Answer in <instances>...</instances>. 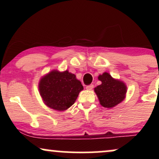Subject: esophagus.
<instances>
[{"mask_svg":"<svg viewBox=\"0 0 159 159\" xmlns=\"http://www.w3.org/2000/svg\"><path fill=\"white\" fill-rule=\"evenodd\" d=\"M93 84H90V85H87V87H86V89L88 90H93Z\"/></svg>","mask_w":159,"mask_h":159,"instance_id":"obj_1","label":"esophagus"}]
</instances>
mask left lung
Instances as JSON below:
<instances>
[{
	"mask_svg": "<svg viewBox=\"0 0 159 159\" xmlns=\"http://www.w3.org/2000/svg\"><path fill=\"white\" fill-rule=\"evenodd\" d=\"M98 78L102 84L95 87L94 91L102 106L111 108L123 101L127 87L123 81L114 79L107 72L99 75Z\"/></svg>",
	"mask_w": 159,
	"mask_h": 159,
	"instance_id": "obj_1",
	"label": "left lung"
}]
</instances>
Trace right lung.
I'll return each mask as SVG.
<instances>
[{"label": "right lung", "mask_w": 159, "mask_h": 159, "mask_svg": "<svg viewBox=\"0 0 159 159\" xmlns=\"http://www.w3.org/2000/svg\"><path fill=\"white\" fill-rule=\"evenodd\" d=\"M81 81L68 70H53L40 79L39 94L47 106L63 111L72 106L83 90Z\"/></svg>", "instance_id": "add662e5"}]
</instances>
